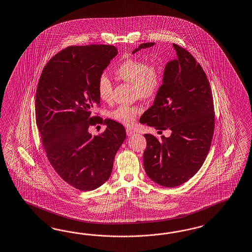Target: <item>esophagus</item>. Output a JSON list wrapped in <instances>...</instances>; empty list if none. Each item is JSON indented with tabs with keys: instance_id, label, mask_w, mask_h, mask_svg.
Here are the masks:
<instances>
[{
	"instance_id": "obj_1",
	"label": "esophagus",
	"mask_w": 252,
	"mask_h": 252,
	"mask_svg": "<svg viewBox=\"0 0 252 252\" xmlns=\"http://www.w3.org/2000/svg\"><path fill=\"white\" fill-rule=\"evenodd\" d=\"M126 133L128 136H132L135 134V130H133L132 129H126Z\"/></svg>"
}]
</instances>
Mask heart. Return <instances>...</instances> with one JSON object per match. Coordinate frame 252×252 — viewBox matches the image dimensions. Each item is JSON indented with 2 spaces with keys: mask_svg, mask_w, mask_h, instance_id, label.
Returning <instances> with one entry per match:
<instances>
[{
  "mask_svg": "<svg viewBox=\"0 0 252 252\" xmlns=\"http://www.w3.org/2000/svg\"><path fill=\"white\" fill-rule=\"evenodd\" d=\"M115 74L120 79L133 85L136 96L142 98L154 97L161 88L160 68L154 64H146L135 58L125 59L117 66ZM97 90L98 96L102 100L108 101L110 99L112 93V83L107 75L102 74L99 76ZM142 110V107L138 105H121L110 111V116L118 123L130 125Z\"/></svg>",
  "mask_w": 252,
  "mask_h": 252,
  "instance_id": "1",
  "label": "heart"
}]
</instances>
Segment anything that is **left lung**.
I'll return each mask as SVG.
<instances>
[{
	"instance_id": "1",
	"label": "left lung",
	"mask_w": 252,
	"mask_h": 252,
	"mask_svg": "<svg viewBox=\"0 0 252 252\" xmlns=\"http://www.w3.org/2000/svg\"><path fill=\"white\" fill-rule=\"evenodd\" d=\"M155 45L144 43L132 51ZM176 58L169 61L154 105L140 123L156 129H170L161 139L144 134L147 147L143 164L149 178L161 187H175L198 172L211 146L215 129L213 96L199 63L179 45Z\"/></svg>"
}]
</instances>
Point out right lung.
<instances>
[{"label":"right lung","mask_w":252,"mask_h":252,"mask_svg":"<svg viewBox=\"0 0 252 252\" xmlns=\"http://www.w3.org/2000/svg\"><path fill=\"white\" fill-rule=\"evenodd\" d=\"M118 54L113 45L69 46L45 65L35 95L36 125L47 159L58 175L81 191H91L110 178L126 130L105 120L107 128L92 136L89 127L99 106L97 79Z\"/></svg>","instance_id":"1"}]
</instances>
